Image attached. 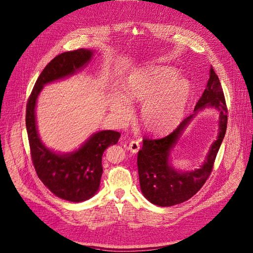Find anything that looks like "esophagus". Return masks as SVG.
Returning a JSON list of instances; mask_svg holds the SVG:
<instances>
[{
	"label": "esophagus",
	"instance_id": "34e87169",
	"mask_svg": "<svg viewBox=\"0 0 253 253\" xmlns=\"http://www.w3.org/2000/svg\"><path fill=\"white\" fill-rule=\"evenodd\" d=\"M140 149V144L136 140H131L128 144V150L132 153H137Z\"/></svg>",
	"mask_w": 253,
	"mask_h": 253
}]
</instances>
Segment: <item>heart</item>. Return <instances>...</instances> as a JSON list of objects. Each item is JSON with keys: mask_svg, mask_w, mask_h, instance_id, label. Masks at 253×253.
<instances>
[{"mask_svg": "<svg viewBox=\"0 0 253 253\" xmlns=\"http://www.w3.org/2000/svg\"><path fill=\"white\" fill-rule=\"evenodd\" d=\"M123 96L112 98V110L122 121L132 116L129 101L141 102L139 119L143 128L153 134H163L174 129L184 117L191 99L192 87L188 80L176 78L173 69L149 65L128 76Z\"/></svg>", "mask_w": 253, "mask_h": 253, "instance_id": "1", "label": "heart"}]
</instances>
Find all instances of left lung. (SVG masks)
<instances>
[{
	"mask_svg": "<svg viewBox=\"0 0 253 253\" xmlns=\"http://www.w3.org/2000/svg\"><path fill=\"white\" fill-rule=\"evenodd\" d=\"M207 106L220 111V134L212 145L206 163L195 171L178 172L169 165V153L181 132L195 113ZM195 114L183 121L168 135L161 138H143V145L137 154V168L140 189L150 202L158 206H173L189 200L206 182L211 174L215 158L228 125V108L219 79L213 69L201 98L195 106Z\"/></svg>",
	"mask_w": 253,
	"mask_h": 253,
	"instance_id": "1",
	"label": "left lung"
}]
</instances>
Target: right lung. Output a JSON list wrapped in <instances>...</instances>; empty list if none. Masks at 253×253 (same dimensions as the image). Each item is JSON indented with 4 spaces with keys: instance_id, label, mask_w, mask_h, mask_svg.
<instances>
[{
    "instance_id": "1",
    "label": "right lung",
    "mask_w": 253,
    "mask_h": 253,
    "mask_svg": "<svg viewBox=\"0 0 253 253\" xmlns=\"http://www.w3.org/2000/svg\"><path fill=\"white\" fill-rule=\"evenodd\" d=\"M92 52L78 49L63 52L53 58L39 76L26 104L25 125L31 157L39 178L55 196L71 202H82L94 195L102 174V154L116 144L121 133L114 130L99 131L78 151L57 155L40 140L36 127L35 108L43 86L76 73L91 58Z\"/></svg>"
}]
</instances>
